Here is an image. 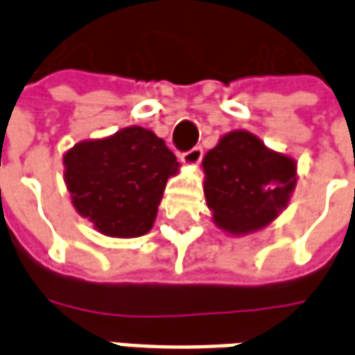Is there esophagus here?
Masks as SVG:
<instances>
[{
  "label": "esophagus",
  "instance_id": "obj_1",
  "mask_svg": "<svg viewBox=\"0 0 355 355\" xmlns=\"http://www.w3.org/2000/svg\"><path fill=\"white\" fill-rule=\"evenodd\" d=\"M201 157H203V150H201L200 146L192 148V150H188V152H184V154L180 155V159H182V163H186V165H198V163L201 162Z\"/></svg>",
  "mask_w": 355,
  "mask_h": 355
}]
</instances>
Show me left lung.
<instances>
[{"label":"left lung","instance_id":"obj_1","mask_svg":"<svg viewBox=\"0 0 355 355\" xmlns=\"http://www.w3.org/2000/svg\"><path fill=\"white\" fill-rule=\"evenodd\" d=\"M201 165L213 220L232 236L253 234L274 223L297 186V162L243 129L220 137Z\"/></svg>","mask_w":355,"mask_h":355}]
</instances>
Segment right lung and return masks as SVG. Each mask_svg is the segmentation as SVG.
<instances>
[{"mask_svg": "<svg viewBox=\"0 0 355 355\" xmlns=\"http://www.w3.org/2000/svg\"><path fill=\"white\" fill-rule=\"evenodd\" d=\"M62 162L72 205L108 238H139L152 230L167 178L180 167L165 140L139 125L81 140Z\"/></svg>", "mask_w": 355, "mask_h": 355, "instance_id": "right-lung-1", "label": "right lung"}]
</instances>
